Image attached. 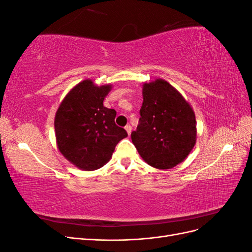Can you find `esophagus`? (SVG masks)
Segmentation results:
<instances>
[{
	"instance_id": "1",
	"label": "esophagus",
	"mask_w": 252,
	"mask_h": 252,
	"mask_svg": "<svg viewBox=\"0 0 252 252\" xmlns=\"http://www.w3.org/2000/svg\"><path fill=\"white\" fill-rule=\"evenodd\" d=\"M125 130L127 131L128 134H130L131 133V126L130 125H126L125 126Z\"/></svg>"
}]
</instances>
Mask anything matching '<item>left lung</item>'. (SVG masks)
Here are the masks:
<instances>
[{
	"label": "left lung",
	"mask_w": 252,
	"mask_h": 252,
	"mask_svg": "<svg viewBox=\"0 0 252 252\" xmlns=\"http://www.w3.org/2000/svg\"><path fill=\"white\" fill-rule=\"evenodd\" d=\"M131 140L142 158L158 169H170L188 157L196 141L193 109L168 82L143 84V104Z\"/></svg>",
	"instance_id": "left-lung-1"
}]
</instances>
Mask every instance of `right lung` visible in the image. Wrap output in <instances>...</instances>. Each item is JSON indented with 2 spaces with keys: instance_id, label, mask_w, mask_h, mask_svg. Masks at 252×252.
<instances>
[{
  "instance_id": "add662e5",
  "label": "right lung",
  "mask_w": 252,
  "mask_h": 252,
  "mask_svg": "<svg viewBox=\"0 0 252 252\" xmlns=\"http://www.w3.org/2000/svg\"><path fill=\"white\" fill-rule=\"evenodd\" d=\"M110 90V84L96 86L91 80H84L66 94L57 110L58 148L82 170L103 167L117 144L128 135L124 128L116 125L117 111L103 105Z\"/></svg>"
}]
</instances>
